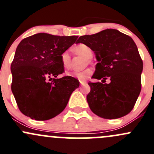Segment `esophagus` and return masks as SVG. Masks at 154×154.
I'll use <instances>...</instances> for the list:
<instances>
[{
  "instance_id": "esophagus-1",
  "label": "esophagus",
  "mask_w": 154,
  "mask_h": 154,
  "mask_svg": "<svg viewBox=\"0 0 154 154\" xmlns=\"http://www.w3.org/2000/svg\"><path fill=\"white\" fill-rule=\"evenodd\" d=\"M80 84L81 85H84V84H85L86 83V82L85 81H80Z\"/></svg>"
}]
</instances>
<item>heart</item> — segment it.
Wrapping results in <instances>:
<instances>
[{"label":"heart","mask_w":154,"mask_h":154,"mask_svg":"<svg viewBox=\"0 0 154 154\" xmlns=\"http://www.w3.org/2000/svg\"><path fill=\"white\" fill-rule=\"evenodd\" d=\"M72 51L74 53L78 55L84 57L86 58L85 60V65L88 63H90L91 62V58L94 56V52L92 49L88 45L85 44H78L75 46L72 47ZM60 62L63 65V68L65 69H69L72 66V57L68 51H64L60 55ZM92 74V71L91 69H85L84 70L80 71V72H74L73 73H69V76L77 77L78 80L81 81H84L87 80Z\"/></svg>","instance_id":"obj_1"}]
</instances>
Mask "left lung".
<instances>
[{"label": "left lung", "instance_id": "1", "mask_svg": "<svg viewBox=\"0 0 154 154\" xmlns=\"http://www.w3.org/2000/svg\"><path fill=\"white\" fill-rule=\"evenodd\" d=\"M77 43L88 45L99 63L92 78L102 82H89L87 102L94 114L116 119L132 110L141 91L143 68L136 44L128 35L116 29H106L93 35L80 36ZM109 78L110 83L105 84Z\"/></svg>", "mask_w": 154, "mask_h": 154}]
</instances>
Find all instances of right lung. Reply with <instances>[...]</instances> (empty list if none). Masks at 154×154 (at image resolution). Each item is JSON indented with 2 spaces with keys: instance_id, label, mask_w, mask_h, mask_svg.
<instances>
[{
  "instance_id": "1",
  "label": "right lung",
  "mask_w": 154,
  "mask_h": 154,
  "mask_svg": "<svg viewBox=\"0 0 154 154\" xmlns=\"http://www.w3.org/2000/svg\"><path fill=\"white\" fill-rule=\"evenodd\" d=\"M77 36L39 33L20 42L11 65V91L20 112L31 119L46 121L60 114L80 82L64 72L60 55Z\"/></svg>"
}]
</instances>
